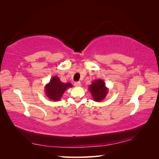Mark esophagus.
<instances>
[{
	"instance_id": "obj_1",
	"label": "esophagus",
	"mask_w": 159,
	"mask_h": 159,
	"mask_svg": "<svg viewBox=\"0 0 159 159\" xmlns=\"http://www.w3.org/2000/svg\"><path fill=\"white\" fill-rule=\"evenodd\" d=\"M74 86H75V87H80V86H81V83H80V82H76L75 83H74Z\"/></svg>"
}]
</instances>
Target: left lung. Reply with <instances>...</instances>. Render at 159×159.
Masks as SVG:
<instances>
[{
	"label": "left lung",
	"mask_w": 159,
	"mask_h": 159,
	"mask_svg": "<svg viewBox=\"0 0 159 159\" xmlns=\"http://www.w3.org/2000/svg\"><path fill=\"white\" fill-rule=\"evenodd\" d=\"M89 89L93 100L98 102L105 98L109 92V89L106 87L105 83L102 79L94 80L89 85Z\"/></svg>",
	"instance_id": "left-lung-1"
}]
</instances>
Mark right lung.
<instances>
[{
  "label": "right lung",
  "mask_w": 159,
  "mask_h": 159,
  "mask_svg": "<svg viewBox=\"0 0 159 159\" xmlns=\"http://www.w3.org/2000/svg\"><path fill=\"white\" fill-rule=\"evenodd\" d=\"M72 87H73L72 83H62L58 76H55L45 85L44 91L48 98L55 102L60 100L65 91Z\"/></svg>",
  "instance_id": "obj_1"
}]
</instances>
